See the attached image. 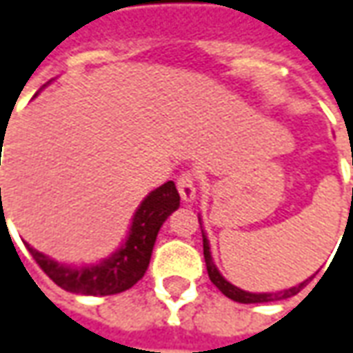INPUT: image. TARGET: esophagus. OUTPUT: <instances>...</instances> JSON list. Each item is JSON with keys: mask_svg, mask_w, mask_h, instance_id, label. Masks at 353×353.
Here are the masks:
<instances>
[{"mask_svg": "<svg viewBox=\"0 0 353 353\" xmlns=\"http://www.w3.org/2000/svg\"><path fill=\"white\" fill-rule=\"evenodd\" d=\"M177 191H179V195H181V199H183L185 203L195 201L196 183H195V177H193V174L183 172L181 176L177 177Z\"/></svg>", "mask_w": 353, "mask_h": 353, "instance_id": "esophagus-1", "label": "esophagus"}]
</instances>
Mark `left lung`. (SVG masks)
<instances>
[{
	"mask_svg": "<svg viewBox=\"0 0 353 353\" xmlns=\"http://www.w3.org/2000/svg\"><path fill=\"white\" fill-rule=\"evenodd\" d=\"M199 222H201V220H199ZM203 253H205V263H207L210 282H212L224 296L230 297V299H234L237 303H268V301H276V299H286V297L296 296L297 292L313 278L311 276L309 280H305V282H301L299 286L290 288V290H284V292H276V294H270V292H267V294H251V292H245V290H241V288L230 284L226 278L218 272L216 265L212 263V257H210V247H208V239L205 234H203Z\"/></svg>",
	"mask_w": 353,
	"mask_h": 353,
	"instance_id": "obj_1",
	"label": "left lung"
}]
</instances>
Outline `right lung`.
Instances as JSON below:
<instances>
[{
    "label": "right lung",
    "mask_w": 353,
    "mask_h": 353,
    "mask_svg": "<svg viewBox=\"0 0 353 353\" xmlns=\"http://www.w3.org/2000/svg\"><path fill=\"white\" fill-rule=\"evenodd\" d=\"M177 207H179V193L174 181H168L154 189L152 193H148L141 203V207L137 208L125 243L112 257L104 259L96 265L67 267L36 251L28 243L26 247L38 263V267L59 288L83 296H112L135 286L145 276L158 230Z\"/></svg>",
    "instance_id": "obj_1"
}]
</instances>
